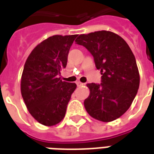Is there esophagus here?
<instances>
[{
    "label": "esophagus",
    "instance_id": "esophagus-1",
    "mask_svg": "<svg viewBox=\"0 0 154 154\" xmlns=\"http://www.w3.org/2000/svg\"><path fill=\"white\" fill-rule=\"evenodd\" d=\"M76 83H77V87H82V86H83V85H84V84H83V83H82L81 82H77Z\"/></svg>",
    "mask_w": 154,
    "mask_h": 154
}]
</instances>
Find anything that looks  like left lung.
Masks as SVG:
<instances>
[{
	"instance_id": "8db88e82",
	"label": "left lung",
	"mask_w": 154,
	"mask_h": 154,
	"mask_svg": "<svg viewBox=\"0 0 154 154\" xmlns=\"http://www.w3.org/2000/svg\"><path fill=\"white\" fill-rule=\"evenodd\" d=\"M93 56L101 72L100 84L88 83L84 106L94 119L110 122L125 113L138 92L139 73L135 57L120 36L106 30L80 35L75 40Z\"/></svg>"
}]
</instances>
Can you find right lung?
<instances>
[{
  "label": "right lung",
  "mask_w": 154,
  "mask_h": 154,
  "mask_svg": "<svg viewBox=\"0 0 154 154\" xmlns=\"http://www.w3.org/2000/svg\"><path fill=\"white\" fill-rule=\"evenodd\" d=\"M74 35H54L38 44L25 62L21 77V95L29 112L46 126L63 119L76 83L63 82L61 70L67 66Z\"/></svg>",
  "instance_id": "add662e5"
}]
</instances>
